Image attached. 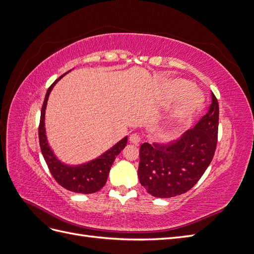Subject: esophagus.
Returning <instances> with one entry per match:
<instances>
[{
    "label": "esophagus",
    "mask_w": 254,
    "mask_h": 254,
    "mask_svg": "<svg viewBox=\"0 0 254 254\" xmlns=\"http://www.w3.org/2000/svg\"><path fill=\"white\" fill-rule=\"evenodd\" d=\"M129 141L131 142L132 144L139 145L140 142H141V136L137 134V133H132L131 135H130V137H129Z\"/></svg>",
    "instance_id": "obj_1"
}]
</instances>
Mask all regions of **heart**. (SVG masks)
Segmentation results:
<instances>
[{"label":"heart","mask_w":254,"mask_h":254,"mask_svg":"<svg viewBox=\"0 0 254 254\" xmlns=\"http://www.w3.org/2000/svg\"><path fill=\"white\" fill-rule=\"evenodd\" d=\"M166 98L177 97L176 103L170 110L168 118L172 122H182L193 114L201 104V95L199 92L190 86L189 82L182 79H172L164 86Z\"/></svg>","instance_id":"heart-1"}]
</instances>
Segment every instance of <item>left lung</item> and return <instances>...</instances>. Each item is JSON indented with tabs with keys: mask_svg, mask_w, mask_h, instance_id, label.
<instances>
[{
	"mask_svg": "<svg viewBox=\"0 0 254 254\" xmlns=\"http://www.w3.org/2000/svg\"><path fill=\"white\" fill-rule=\"evenodd\" d=\"M219 106L212 104L195 127L168 145L144 143L137 176L149 194L170 198L187 193L201 178L214 157L218 135Z\"/></svg>",
	"mask_w": 254,
	"mask_h": 254,
	"instance_id": "8db88e82",
	"label": "left lung"
}]
</instances>
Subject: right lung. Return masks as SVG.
Instances as JSON below:
<instances>
[{"mask_svg":"<svg viewBox=\"0 0 254 254\" xmlns=\"http://www.w3.org/2000/svg\"><path fill=\"white\" fill-rule=\"evenodd\" d=\"M64 75L65 74L61 75L58 79L52 83L44 97L39 124L40 148L51 174L61 187L67 190L74 191V193L92 194L101 190L106 184L114 160L119 153L125 148L128 137L125 136L124 139H122L120 142L112 146L103 155L90 161V162L79 165H67L59 161L49 145L47 131H45L44 127V119L51 91L58 80L63 78Z\"/></svg>","mask_w":254,"mask_h":254,"instance_id":"obj_1","label":"right lung"}]
</instances>
